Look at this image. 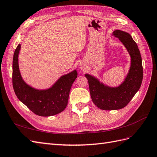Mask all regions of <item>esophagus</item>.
Masks as SVG:
<instances>
[{
  "mask_svg": "<svg viewBox=\"0 0 157 157\" xmlns=\"http://www.w3.org/2000/svg\"><path fill=\"white\" fill-rule=\"evenodd\" d=\"M83 68H84V64L83 63H80V65H79V69L80 70H83Z\"/></svg>",
  "mask_w": 157,
  "mask_h": 157,
  "instance_id": "1",
  "label": "esophagus"
}]
</instances>
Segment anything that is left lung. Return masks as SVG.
I'll use <instances>...</instances> for the list:
<instances>
[{"label": "left lung", "mask_w": 157, "mask_h": 157, "mask_svg": "<svg viewBox=\"0 0 157 157\" xmlns=\"http://www.w3.org/2000/svg\"><path fill=\"white\" fill-rule=\"evenodd\" d=\"M113 36L118 38L131 57V66L127 76L117 87H110L94 75L86 74L92 101L103 110H117L125 107L134 97L143 81L142 59L137 44L126 32L116 30Z\"/></svg>", "instance_id": "obj_1"}]
</instances>
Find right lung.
<instances>
[{"instance_id": "right-lung-1", "label": "right lung", "mask_w": 157, "mask_h": 157, "mask_svg": "<svg viewBox=\"0 0 157 157\" xmlns=\"http://www.w3.org/2000/svg\"><path fill=\"white\" fill-rule=\"evenodd\" d=\"M21 45L16 48L13 61V85L18 99L34 113L49 117L61 113L67 105L72 84L77 78V71L61 76L48 89L38 90L24 81L18 66V54Z\"/></svg>"}]
</instances>
